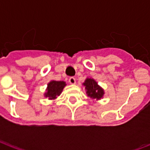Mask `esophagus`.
I'll use <instances>...</instances> for the list:
<instances>
[{"instance_id":"34e87169","label":"esophagus","mask_w":150,"mask_h":150,"mask_svg":"<svg viewBox=\"0 0 150 150\" xmlns=\"http://www.w3.org/2000/svg\"><path fill=\"white\" fill-rule=\"evenodd\" d=\"M69 82H70V83L71 84H75L76 83V80H75V79L74 77H71V78L69 79Z\"/></svg>"}]
</instances>
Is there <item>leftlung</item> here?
Returning a JSON list of instances; mask_svg holds the SVG:
<instances>
[{
    "label": "left lung",
    "instance_id": "obj_1",
    "mask_svg": "<svg viewBox=\"0 0 150 150\" xmlns=\"http://www.w3.org/2000/svg\"><path fill=\"white\" fill-rule=\"evenodd\" d=\"M83 86L85 88L87 96L93 101H98L103 99L104 96V88L98 84V83L91 77L86 78L83 83Z\"/></svg>",
    "mask_w": 150,
    "mask_h": 150
}]
</instances>
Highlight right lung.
<instances>
[{
  "instance_id": "1",
  "label": "right lung",
  "mask_w": 150,
  "mask_h": 150,
  "mask_svg": "<svg viewBox=\"0 0 150 150\" xmlns=\"http://www.w3.org/2000/svg\"><path fill=\"white\" fill-rule=\"evenodd\" d=\"M67 86L66 82L51 80L47 83V88L44 92V97L48 98L50 100L55 101V100L62 93L63 88Z\"/></svg>"
}]
</instances>
